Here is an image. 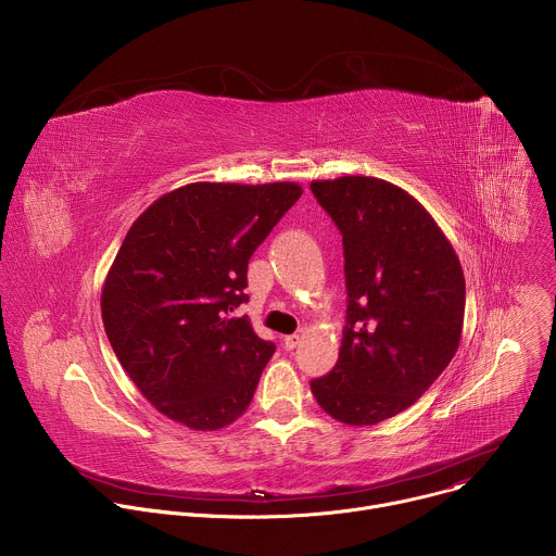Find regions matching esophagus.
<instances>
[{"label":"esophagus","instance_id":"1","mask_svg":"<svg viewBox=\"0 0 556 556\" xmlns=\"http://www.w3.org/2000/svg\"><path fill=\"white\" fill-rule=\"evenodd\" d=\"M299 341H301L299 334H288V337L283 339V348H286V350H294V348L299 345Z\"/></svg>","mask_w":556,"mask_h":556}]
</instances>
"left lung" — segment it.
<instances>
[{"instance_id":"obj_1","label":"left lung","mask_w":556,"mask_h":556,"mask_svg":"<svg viewBox=\"0 0 556 556\" xmlns=\"http://www.w3.org/2000/svg\"><path fill=\"white\" fill-rule=\"evenodd\" d=\"M343 235L348 316L341 352L309 389L334 420L365 427L409 409L457 352L466 286L427 208L380 178L314 180Z\"/></svg>"}]
</instances>
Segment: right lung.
<instances>
[{
    "label": "right lung",
    "mask_w": 556,
    "mask_h": 556,
    "mask_svg": "<svg viewBox=\"0 0 556 556\" xmlns=\"http://www.w3.org/2000/svg\"><path fill=\"white\" fill-rule=\"evenodd\" d=\"M294 182H193L157 198L127 230L101 312L123 369L174 422L217 431L240 418L275 354L249 316V260L301 198Z\"/></svg>",
    "instance_id": "add662e5"
}]
</instances>
